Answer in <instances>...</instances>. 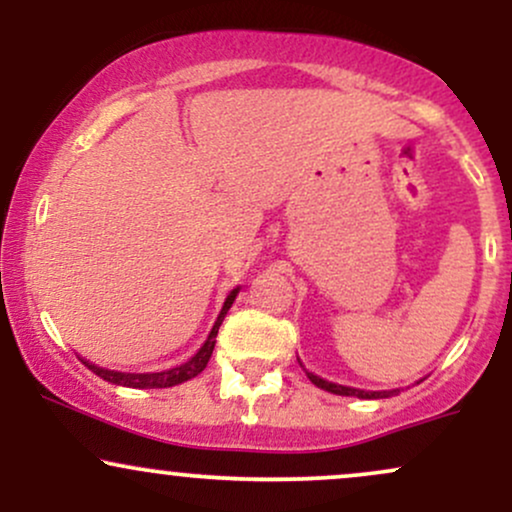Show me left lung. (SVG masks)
I'll return each instance as SVG.
<instances>
[{"mask_svg":"<svg viewBox=\"0 0 512 512\" xmlns=\"http://www.w3.org/2000/svg\"><path fill=\"white\" fill-rule=\"evenodd\" d=\"M310 383L320 387V390H327L332 392V395H342V397H361V399H380V397H390L395 395L397 390H390V392H366V390H356V387H346V385H337V383H330V380H322L320 375H313L308 373Z\"/></svg>","mask_w":512,"mask_h":512,"instance_id":"8db88e82","label":"left lung"}]
</instances>
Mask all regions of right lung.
I'll return each mask as SVG.
<instances>
[{
    "label": "right lung",
    "instance_id": "obj_1",
    "mask_svg": "<svg viewBox=\"0 0 512 512\" xmlns=\"http://www.w3.org/2000/svg\"><path fill=\"white\" fill-rule=\"evenodd\" d=\"M240 289H233L228 293L226 303H223L219 317H216L214 327H211L207 342L202 344V349L197 351L195 356L190 358V361L180 363V366L170 368V370H161V373H122V370H108V368H101L96 366V363H88L84 361L88 370H93V373L98 375V378L108 380V383L113 385H122V387H134V390H156V387H173V385H180L185 383V380H192L195 375L202 373L204 368H207L209 358H211V351H214V344H216V334H219V327L223 322V317H226L228 308H231L233 301H236Z\"/></svg>",
    "mask_w": 512,
    "mask_h": 512
}]
</instances>
